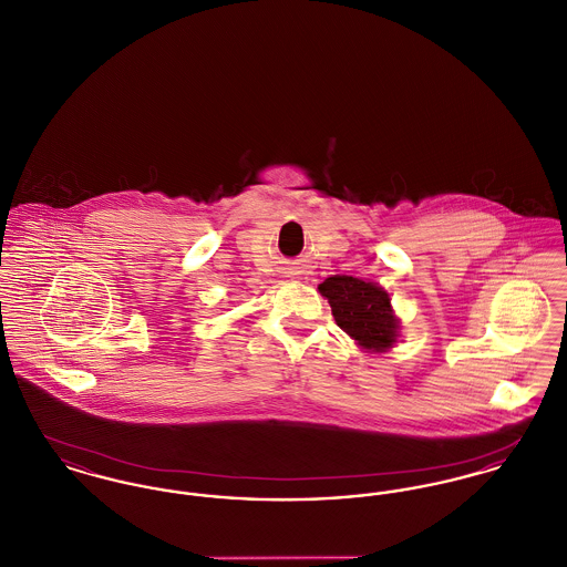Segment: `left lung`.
I'll return each instance as SVG.
<instances>
[{"instance_id":"1","label":"left lung","mask_w":567,"mask_h":567,"mask_svg":"<svg viewBox=\"0 0 567 567\" xmlns=\"http://www.w3.org/2000/svg\"><path fill=\"white\" fill-rule=\"evenodd\" d=\"M321 296L332 306L336 326L358 340L368 351H385L396 342L399 321L390 296L353 276H330L319 285Z\"/></svg>"}]
</instances>
